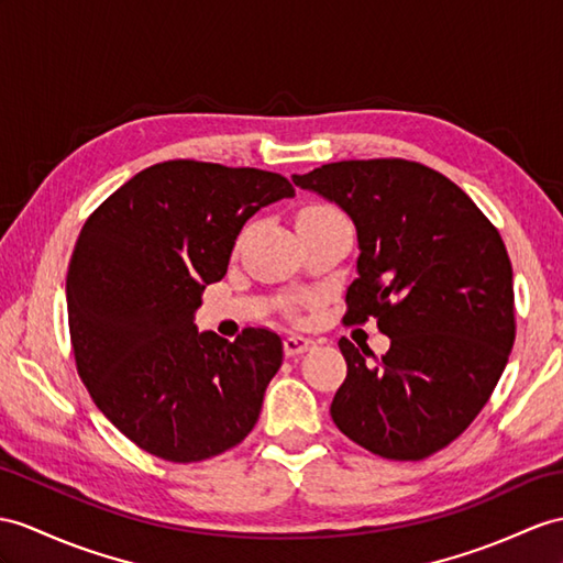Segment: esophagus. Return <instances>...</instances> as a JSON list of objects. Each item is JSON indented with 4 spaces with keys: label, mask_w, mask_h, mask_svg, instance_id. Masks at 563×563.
<instances>
[{
    "label": "esophagus",
    "mask_w": 563,
    "mask_h": 563,
    "mask_svg": "<svg viewBox=\"0 0 563 563\" xmlns=\"http://www.w3.org/2000/svg\"><path fill=\"white\" fill-rule=\"evenodd\" d=\"M312 344H314V341L308 339V336L289 334L284 339V351H286V355H298V353H306Z\"/></svg>",
    "instance_id": "obj_1"
}]
</instances>
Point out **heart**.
Here are the masks:
<instances>
[{"label":"heart","mask_w":563,"mask_h":563,"mask_svg":"<svg viewBox=\"0 0 563 563\" xmlns=\"http://www.w3.org/2000/svg\"><path fill=\"white\" fill-rule=\"evenodd\" d=\"M332 208H324V205H312V208H306L303 212H329Z\"/></svg>","instance_id":"obj_1"}]
</instances>
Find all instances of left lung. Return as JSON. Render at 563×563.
<instances>
[{
    "label": "left lung",
    "mask_w": 563,
    "mask_h": 563,
    "mask_svg": "<svg viewBox=\"0 0 563 563\" xmlns=\"http://www.w3.org/2000/svg\"><path fill=\"white\" fill-rule=\"evenodd\" d=\"M339 205L358 234L346 324L391 339L339 341L349 373L332 420L382 459L420 461L468 428L495 391L514 346V272L499 231L446 176L408 159H349L294 174Z\"/></svg>",
    "instance_id": "1"
}]
</instances>
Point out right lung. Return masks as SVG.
Segmentation results:
<instances>
[{
	"mask_svg": "<svg viewBox=\"0 0 563 563\" xmlns=\"http://www.w3.org/2000/svg\"><path fill=\"white\" fill-rule=\"evenodd\" d=\"M294 194L272 172L172 159L135 174L80 229L66 274L78 375L147 454L205 461L255 428L282 339L249 327L227 341L194 320L243 224Z\"/></svg>",
	"mask_w": 563,
	"mask_h": 563,
	"instance_id": "right-lung-1",
	"label": "right lung"
}]
</instances>
